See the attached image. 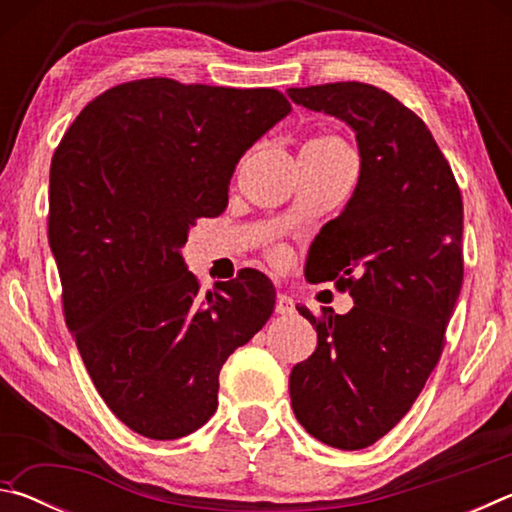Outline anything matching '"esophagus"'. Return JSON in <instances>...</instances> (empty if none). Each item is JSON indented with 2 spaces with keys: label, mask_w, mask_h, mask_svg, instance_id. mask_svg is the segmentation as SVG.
Wrapping results in <instances>:
<instances>
[{
  "label": "esophagus",
  "mask_w": 512,
  "mask_h": 512,
  "mask_svg": "<svg viewBox=\"0 0 512 512\" xmlns=\"http://www.w3.org/2000/svg\"><path fill=\"white\" fill-rule=\"evenodd\" d=\"M296 311V305H293V298H289L287 293H277L275 298V314L277 316H291Z\"/></svg>",
  "instance_id": "1"
}]
</instances>
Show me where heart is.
<instances>
[{
	"instance_id": "b5f03b06",
	"label": "heart",
	"mask_w": 512,
	"mask_h": 512,
	"mask_svg": "<svg viewBox=\"0 0 512 512\" xmlns=\"http://www.w3.org/2000/svg\"><path fill=\"white\" fill-rule=\"evenodd\" d=\"M302 155H311V158H323V160H341V158H352V151L348 149L339 135H318L311 137V140L302 146ZM268 257L273 259L275 264L287 262V250L284 248H271Z\"/></svg>"
}]
</instances>
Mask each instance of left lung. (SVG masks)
Listing matches in <instances>:
<instances>
[{
  "instance_id": "8db88e82",
  "label": "left lung",
  "mask_w": 512,
  "mask_h": 512,
  "mask_svg": "<svg viewBox=\"0 0 512 512\" xmlns=\"http://www.w3.org/2000/svg\"><path fill=\"white\" fill-rule=\"evenodd\" d=\"M289 97L357 133L361 176L309 248V280H332L354 307L314 316L318 345L293 366L291 406L320 443L363 449L400 422L445 348L463 284V198L427 124L359 81L291 88Z\"/></svg>"
}]
</instances>
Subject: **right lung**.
I'll return each mask as SVG.
<instances>
[{
  "label": "right lung",
  "mask_w": 512,
  "mask_h": 512,
  "mask_svg": "<svg viewBox=\"0 0 512 512\" xmlns=\"http://www.w3.org/2000/svg\"><path fill=\"white\" fill-rule=\"evenodd\" d=\"M289 110L273 88L140 79L92 99L51 158L65 323L103 402L144 438L203 427L223 363L273 314L264 273L201 293L180 248L225 210L239 158Z\"/></svg>",
  "instance_id": "obj_1"
}]
</instances>
